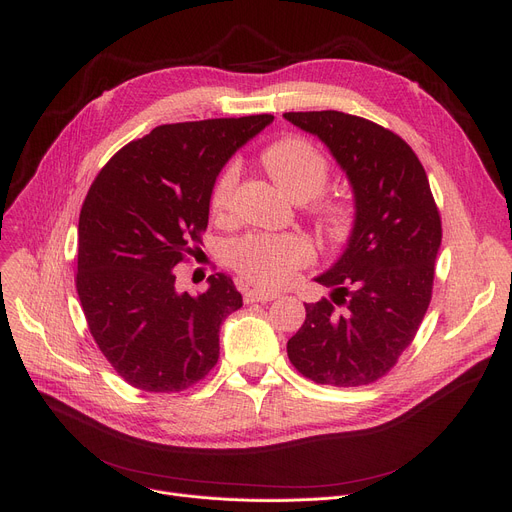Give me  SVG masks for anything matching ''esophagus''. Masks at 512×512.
I'll return each instance as SVG.
<instances>
[{
	"mask_svg": "<svg viewBox=\"0 0 512 512\" xmlns=\"http://www.w3.org/2000/svg\"><path fill=\"white\" fill-rule=\"evenodd\" d=\"M278 299V292L274 290H259V288H247L245 290V301L247 303H265Z\"/></svg>",
	"mask_w": 512,
	"mask_h": 512,
	"instance_id": "34e87169",
	"label": "esophagus"
}]
</instances>
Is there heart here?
<instances>
[{
  "mask_svg": "<svg viewBox=\"0 0 512 512\" xmlns=\"http://www.w3.org/2000/svg\"><path fill=\"white\" fill-rule=\"evenodd\" d=\"M263 166L274 176L292 199H313L328 182L330 168L321 155L305 139H284L263 153ZM238 180L236 164H228L218 176L211 191V209L224 211L230 205ZM330 220H340L342 211L330 209ZM315 257L311 240L301 234H253L236 242L232 263L236 270L261 288H278L288 284L301 267Z\"/></svg>",
  "mask_w": 512,
  "mask_h": 512,
  "instance_id": "obj_1",
  "label": "heart"
}]
</instances>
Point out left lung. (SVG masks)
<instances>
[{"instance_id":"left-lung-1","label":"left lung","mask_w":512,"mask_h":512,"mask_svg":"<svg viewBox=\"0 0 512 512\" xmlns=\"http://www.w3.org/2000/svg\"><path fill=\"white\" fill-rule=\"evenodd\" d=\"M284 118L328 147L355 203L342 253L315 276L332 288V301L305 303L288 359L315 384L365 386L396 365L419 330L432 299L440 213L421 161L398 134L334 110Z\"/></svg>"}]
</instances>
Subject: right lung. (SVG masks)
<instances>
[{
  "instance_id": "obj_1",
  "label": "right lung",
  "mask_w": 512,
  "mask_h": 512,
  "mask_svg": "<svg viewBox=\"0 0 512 512\" xmlns=\"http://www.w3.org/2000/svg\"><path fill=\"white\" fill-rule=\"evenodd\" d=\"M274 116L164 124L128 143L97 174L78 218L76 290L89 330L122 378L180 392L218 363L220 326L242 307L230 276L199 297L174 267L209 222L215 178Z\"/></svg>"
}]
</instances>
